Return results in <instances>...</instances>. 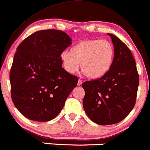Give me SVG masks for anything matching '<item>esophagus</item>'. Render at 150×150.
<instances>
[{
    "label": "esophagus",
    "instance_id": "1",
    "mask_svg": "<svg viewBox=\"0 0 150 150\" xmlns=\"http://www.w3.org/2000/svg\"><path fill=\"white\" fill-rule=\"evenodd\" d=\"M82 83H83V81H81V79H79V81H78V83H77V85H78V86H81V85H82Z\"/></svg>",
    "mask_w": 150,
    "mask_h": 150
}]
</instances>
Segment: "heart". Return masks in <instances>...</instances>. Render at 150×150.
<instances>
[{"mask_svg": "<svg viewBox=\"0 0 150 150\" xmlns=\"http://www.w3.org/2000/svg\"><path fill=\"white\" fill-rule=\"evenodd\" d=\"M115 51L112 44L106 40H86L76 44L71 51L61 53L64 69L69 74L81 70L90 79H98L106 75L111 68Z\"/></svg>", "mask_w": 150, "mask_h": 150, "instance_id": "1", "label": "heart"}]
</instances>
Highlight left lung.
<instances>
[{"mask_svg": "<svg viewBox=\"0 0 150 150\" xmlns=\"http://www.w3.org/2000/svg\"><path fill=\"white\" fill-rule=\"evenodd\" d=\"M108 35L115 51L111 68L101 78L82 84L85 111L99 125L118 123L130 113L136 104L139 85L137 67L130 49L114 35Z\"/></svg>", "mask_w": 150, "mask_h": 150, "instance_id": "8db88e82", "label": "left lung"}]
</instances>
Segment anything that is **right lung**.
I'll return each mask as SVG.
<instances>
[{
  "instance_id": "add662e5",
  "label": "right lung",
  "mask_w": 150,
  "mask_h": 150,
  "mask_svg": "<svg viewBox=\"0 0 150 150\" xmlns=\"http://www.w3.org/2000/svg\"><path fill=\"white\" fill-rule=\"evenodd\" d=\"M63 31L39 30L16 49L11 67V97L28 119L47 122L54 119L79 78L62 67L60 55L71 44Z\"/></svg>"
}]
</instances>
